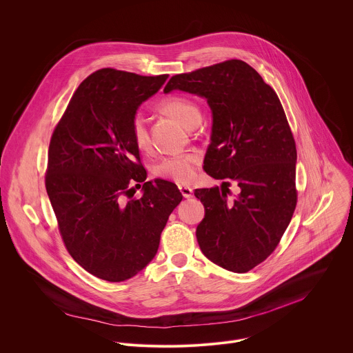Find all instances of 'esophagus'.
Here are the masks:
<instances>
[{
  "label": "esophagus",
  "instance_id": "34e87169",
  "mask_svg": "<svg viewBox=\"0 0 353 353\" xmlns=\"http://www.w3.org/2000/svg\"><path fill=\"white\" fill-rule=\"evenodd\" d=\"M179 192L185 199H189L193 194V189L190 186H179Z\"/></svg>",
  "mask_w": 353,
  "mask_h": 353
}]
</instances>
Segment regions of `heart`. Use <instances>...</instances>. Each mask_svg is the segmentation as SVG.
I'll use <instances>...</instances> for the list:
<instances>
[{
    "label": "heart",
    "mask_w": 353,
    "mask_h": 353,
    "mask_svg": "<svg viewBox=\"0 0 353 353\" xmlns=\"http://www.w3.org/2000/svg\"><path fill=\"white\" fill-rule=\"evenodd\" d=\"M157 108L178 121L185 128H190L193 123L200 121V108L199 105L182 95H170L163 98L157 103ZM132 139L139 150H147L150 144L148 130L145 125V119L136 114L132 118ZM200 161V156L196 153H181L163 157L154 165V174L160 178L172 181L175 183H189L196 176L197 164Z\"/></svg>",
    "instance_id": "obj_1"
}]
</instances>
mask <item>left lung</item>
<instances>
[{
    "instance_id": "8db88e82",
    "label": "left lung",
    "mask_w": 353,
    "mask_h": 353,
    "mask_svg": "<svg viewBox=\"0 0 353 353\" xmlns=\"http://www.w3.org/2000/svg\"><path fill=\"white\" fill-rule=\"evenodd\" d=\"M205 98L213 114L203 170L221 189H196L205 217L196 235L213 263L246 273L279 246L298 202L296 145L274 90L241 59L175 74L164 92ZM234 180L240 193L228 200Z\"/></svg>"
}]
</instances>
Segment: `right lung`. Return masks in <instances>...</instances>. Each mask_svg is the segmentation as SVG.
Masks as SVG:
<instances>
[{
    "instance_id": "right-lung-1",
    "label": "right lung",
    "mask_w": 353,
    "mask_h": 353,
    "mask_svg": "<svg viewBox=\"0 0 353 353\" xmlns=\"http://www.w3.org/2000/svg\"><path fill=\"white\" fill-rule=\"evenodd\" d=\"M167 77L97 70L79 85L51 136L45 185L61 238L81 268L110 283L151 262L182 201L175 183L145 181L130 129L139 105ZM140 183L145 194L133 199Z\"/></svg>"
}]
</instances>
